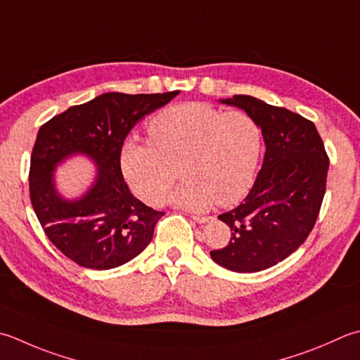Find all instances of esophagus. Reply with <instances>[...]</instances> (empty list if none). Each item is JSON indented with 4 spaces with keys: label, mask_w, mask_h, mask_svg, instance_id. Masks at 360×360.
I'll list each match as a JSON object with an SVG mask.
<instances>
[{
    "label": "esophagus",
    "mask_w": 360,
    "mask_h": 360,
    "mask_svg": "<svg viewBox=\"0 0 360 360\" xmlns=\"http://www.w3.org/2000/svg\"><path fill=\"white\" fill-rule=\"evenodd\" d=\"M192 218H193V220H195L196 223H207L212 217H206V215H192Z\"/></svg>",
    "instance_id": "esophagus-1"
}]
</instances>
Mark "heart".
<instances>
[{"label":"heart","instance_id":"1","mask_svg":"<svg viewBox=\"0 0 360 360\" xmlns=\"http://www.w3.org/2000/svg\"><path fill=\"white\" fill-rule=\"evenodd\" d=\"M151 142H126L120 167L140 200H164L190 210L232 206L250 192L262 156V129L248 112H223L206 103L164 109L148 126ZM180 168H177V165Z\"/></svg>","mask_w":360,"mask_h":360}]
</instances>
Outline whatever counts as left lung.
<instances>
[{"label": "left lung", "instance_id": "1", "mask_svg": "<svg viewBox=\"0 0 360 360\" xmlns=\"http://www.w3.org/2000/svg\"><path fill=\"white\" fill-rule=\"evenodd\" d=\"M221 103L255 117L266 151L248 196L218 215L231 238L210 257L228 270L255 273L290 256L311 234L326 192L329 158L311 120L248 95Z\"/></svg>", "mask_w": 360, "mask_h": 360}]
</instances>
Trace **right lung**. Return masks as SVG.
Returning <instances> with one entry per match:
<instances>
[{
  "label": "right lung",
  "mask_w": 360,
  "mask_h": 360,
  "mask_svg": "<svg viewBox=\"0 0 360 360\" xmlns=\"http://www.w3.org/2000/svg\"><path fill=\"white\" fill-rule=\"evenodd\" d=\"M179 94L126 95L109 91L72 105L41 124L31 154L30 195L46 237L77 265L110 270L129 262L151 242L164 212L148 207L123 179L120 153L140 118ZM81 152L98 165L94 186L81 200H63L53 187L55 165Z\"/></svg>",
  "instance_id": "obj_1"
}]
</instances>
